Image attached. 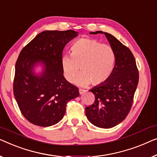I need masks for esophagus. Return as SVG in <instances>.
I'll list each match as a JSON object with an SVG mask.
<instances>
[{
    "label": "esophagus",
    "mask_w": 157,
    "mask_h": 157,
    "mask_svg": "<svg viewBox=\"0 0 157 157\" xmlns=\"http://www.w3.org/2000/svg\"><path fill=\"white\" fill-rule=\"evenodd\" d=\"M85 92H86V90H83V89H81V88H79V94H80V95L83 94Z\"/></svg>",
    "instance_id": "1"
}]
</instances>
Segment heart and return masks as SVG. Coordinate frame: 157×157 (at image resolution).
<instances>
[{
  "instance_id": "obj_1",
  "label": "heart",
  "mask_w": 157,
  "mask_h": 157,
  "mask_svg": "<svg viewBox=\"0 0 157 157\" xmlns=\"http://www.w3.org/2000/svg\"><path fill=\"white\" fill-rule=\"evenodd\" d=\"M71 55H63L62 67L66 79L74 83L80 67L82 72L76 84L85 86L103 84L114 69L116 56L112 47L90 38H81L72 44Z\"/></svg>"
}]
</instances>
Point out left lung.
<instances>
[{"label":"left lung","instance_id":"1","mask_svg":"<svg viewBox=\"0 0 157 157\" xmlns=\"http://www.w3.org/2000/svg\"><path fill=\"white\" fill-rule=\"evenodd\" d=\"M104 34L116 56L114 69L108 80L90 89L95 101L86 108V115L93 124L111 128L125 119L132 105L134 95L139 81V72L130 49L110 34L102 31L90 34Z\"/></svg>","mask_w":157,"mask_h":157}]
</instances>
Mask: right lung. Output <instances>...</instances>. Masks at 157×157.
<instances>
[{
	"label": "right lung",
	"mask_w": 157,
	"mask_h": 157,
	"mask_svg": "<svg viewBox=\"0 0 157 157\" xmlns=\"http://www.w3.org/2000/svg\"><path fill=\"white\" fill-rule=\"evenodd\" d=\"M76 31L46 30L36 36L18 56L13 93L23 116L40 127L54 125L62 119L69 101L79 95L78 88L66 80L62 67V52ZM43 71L34 73V67Z\"/></svg>",
	"instance_id": "obj_1"
}]
</instances>
